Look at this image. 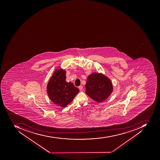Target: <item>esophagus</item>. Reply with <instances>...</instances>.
<instances>
[{"instance_id": "esophagus-1", "label": "esophagus", "mask_w": 160, "mask_h": 160, "mask_svg": "<svg viewBox=\"0 0 160 160\" xmlns=\"http://www.w3.org/2000/svg\"><path fill=\"white\" fill-rule=\"evenodd\" d=\"M79 89L80 91H81L82 89H83V86H80L79 87Z\"/></svg>"}]
</instances>
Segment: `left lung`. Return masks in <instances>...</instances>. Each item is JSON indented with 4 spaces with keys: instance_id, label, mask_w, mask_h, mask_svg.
<instances>
[{
    "instance_id": "8db88e82",
    "label": "left lung",
    "mask_w": 160,
    "mask_h": 160,
    "mask_svg": "<svg viewBox=\"0 0 160 160\" xmlns=\"http://www.w3.org/2000/svg\"><path fill=\"white\" fill-rule=\"evenodd\" d=\"M85 87L86 94L98 102L107 99L113 91L111 81L103 74L98 73L88 75Z\"/></svg>"
}]
</instances>
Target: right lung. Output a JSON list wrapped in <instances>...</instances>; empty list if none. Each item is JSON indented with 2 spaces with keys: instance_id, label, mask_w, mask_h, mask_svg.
Returning <instances> with one entry per match:
<instances>
[{
  "instance_id": "1",
  "label": "right lung",
  "mask_w": 160,
  "mask_h": 160,
  "mask_svg": "<svg viewBox=\"0 0 160 160\" xmlns=\"http://www.w3.org/2000/svg\"><path fill=\"white\" fill-rule=\"evenodd\" d=\"M66 72L59 68L55 69L47 86V92L51 101L62 107L71 103L79 90L72 82L66 81Z\"/></svg>"
}]
</instances>
